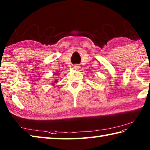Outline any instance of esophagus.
Here are the masks:
<instances>
[{
	"mask_svg": "<svg viewBox=\"0 0 150 150\" xmlns=\"http://www.w3.org/2000/svg\"><path fill=\"white\" fill-rule=\"evenodd\" d=\"M73 67H74L73 68H74V69H76V70H78V69H79V68H80V67L78 65H75V66H73Z\"/></svg>",
	"mask_w": 150,
	"mask_h": 150,
	"instance_id": "obj_1",
	"label": "esophagus"
}]
</instances>
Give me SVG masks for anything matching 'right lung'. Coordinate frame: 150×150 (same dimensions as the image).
<instances>
[{"mask_svg": "<svg viewBox=\"0 0 150 150\" xmlns=\"http://www.w3.org/2000/svg\"><path fill=\"white\" fill-rule=\"evenodd\" d=\"M56 81H56H56H55V82H56Z\"/></svg>", "mask_w": 150, "mask_h": 150, "instance_id": "obj_1", "label": "right lung"}]
</instances>
